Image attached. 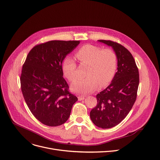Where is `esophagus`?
Masks as SVG:
<instances>
[{"label": "esophagus", "instance_id": "1", "mask_svg": "<svg viewBox=\"0 0 160 160\" xmlns=\"http://www.w3.org/2000/svg\"><path fill=\"white\" fill-rule=\"evenodd\" d=\"M84 99V95H79L78 96V100L79 101H82Z\"/></svg>", "mask_w": 160, "mask_h": 160}]
</instances>
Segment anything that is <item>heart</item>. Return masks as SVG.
<instances>
[{"label": "heart", "instance_id": "obj_1", "mask_svg": "<svg viewBox=\"0 0 160 160\" xmlns=\"http://www.w3.org/2000/svg\"><path fill=\"white\" fill-rule=\"evenodd\" d=\"M81 64L88 65L85 76L71 86L73 92L87 94L94 91L98 87L107 86L113 79L117 69L118 58L116 52L110 48L88 44L81 47L76 53ZM62 68L65 77L72 82L77 78L78 67L72 57L66 56L63 61Z\"/></svg>", "mask_w": 160, "mask_h": 160}]
</instances>
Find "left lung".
<instances>
[{"label":"left lung","mask_w":160,"mask_h":160,"mask_svg":"<svg viewBox=\"0 0 160 160\" xmlns=\"http://www.w3.org/2000/svg\"><path fill=\"white\" fill-rule=\"evenodd\" d=\"M111 46L118 58L117 72L108 87L96 95L97 106L90 113L93 124L112 128L124 120L136 101L139 72L134 58L126 48L111 40H98Z\"/></svg>","instance_id":"8db88e82"}]
</instances>
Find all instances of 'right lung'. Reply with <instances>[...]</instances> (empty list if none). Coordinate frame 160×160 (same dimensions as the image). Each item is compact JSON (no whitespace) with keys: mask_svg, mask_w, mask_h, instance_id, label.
<instances>
[{"mask_svg":"<svg viewBox=\"0 0 160 160\" xmlns=\"http://www.w3.org/2000/svg\"><path fill=\"white\" fill-rule=\"evenodd\" d=\"M79 43L52 40L38 44L23 65L20 84L24 100L34 117L46 126L64 124L78 101L63 77L62 62Z\"/></svg>","mask_w":160,"mask_h":160,"instance_id":"add662e5","label":"right lung"}]
</instances>
